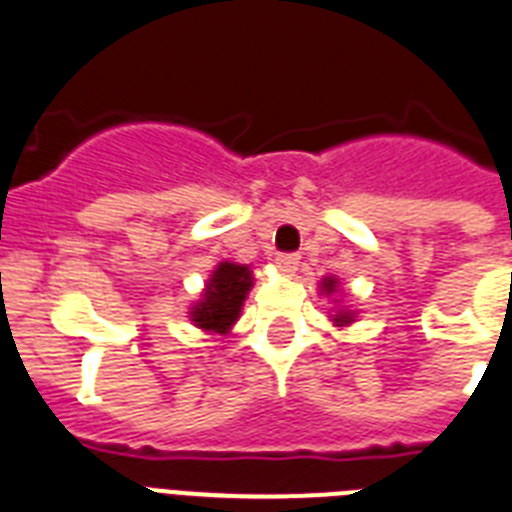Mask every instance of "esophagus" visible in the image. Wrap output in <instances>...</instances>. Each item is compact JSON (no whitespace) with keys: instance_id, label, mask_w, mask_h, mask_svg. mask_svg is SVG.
<instances>
[{"instance_id":"1","label":"esophagus","mask_w":512,"mask_h":512,"mask_svg":"<svg viewBox=\"0 0 512 512\" xmlns=\"http://www.w3.org/2000/svg\"><path fill=\"white\" fill-rule=\"evenodd\" d=\"M276 265H278V270L284 273V276H292L294 270H297V265H299V255H294V252L278 255L276 257Z\"/></svg>"}]
</instances>
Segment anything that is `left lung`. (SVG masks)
<instances>
[{
    "label": "left lung",
    "instance_id": "left-lung-1",
    "mask_svg": "<svg viewBox=\"0 0 512 512\" xmlns=\"http://www.w3.org/2000/svg\"><path fill=\"white\" fill-rule=\"evenodd\" d=\"M336 286H339V278L326 276V278H323V281H321V292H323V294H336V292H339ZM331 318H334L336 326H347V323H352V318H355V315H352L350 310H339V313L331 315Z\"/></svg>",
    "mask_w": 512,
    "mask_h": 512
}]
</instances>
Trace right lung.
I'll list each match as a JSON object with an SVG mask.
<instances>
[{
	"label": "right lung",
	"mask_w": 512,
	"mask_h": 512,
	"mask_svg": "<svg viewBox=\"0 0 512 512\" xmlns=\"http://www.w3.org/2000/svg\"><path fill=\"white\" fill-rule=\"evenodd\" d=\"M249 289H252L249 265L228 263V260L220 263L213 276L207 278L202 299L189 310L191 323L210 334H228L231 326L239 321Z\"/></svg>",
	"instance_id": "add662e5"
}]
</instances>
